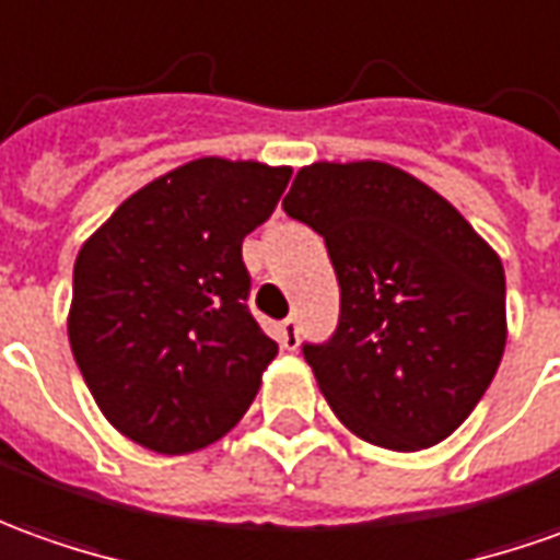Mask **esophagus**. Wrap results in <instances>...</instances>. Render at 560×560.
<instances>
[{"label":"esophagus","instance_id":"obj_1","mask_svg":"<svg viewBox=\"0 0 560 560\" xmlns=\"http://www.w3.org/2000/svg\"><path fill=\"white\" fill-rule=\"evenodd\" d=\"M277 341L283 350H295L299 347V319L287 317L277 326Z\"/></svg>","mask_w":560,"mask_h":560}]
</instances>
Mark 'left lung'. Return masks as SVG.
<instances>
[{"instance_id": "obj_1", "label": "left lung", "mask_w": 560, "mask_h": 560, "mask_svg": "<svg viewBox=\"0 0 560 560\" xmlns=\"http://www.w3.org/2000/svg\"><path fill=\"white\" fill-rule=\"evenodd\" d=\"M283 210L326 241L341 287L335 335L302 347L331 411L377 448L448 439L503 360L500 256L430 185L381 161L302 167Z\"/></svg>"}]
</instances>
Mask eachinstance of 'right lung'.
Masks as SVG:
<instances>
[{
    "instance_id": "add662e5",
    "label": "right lung",
    "mask_w": 560,
    "mask_h": 560,
    "mask_svg": "<svg viewBox=\"0 0 560 560\" xmlns=\"http://www.w3.org/2000/svg\"><path fill=\"white\" fill-rule=\"evenodd\" d=\"M292 167L198 158L142 185L84 241L69 345L112 427L158 454L207 448L246 415L277 357L241 246Z\"/></svg>"
}]
</instances>
